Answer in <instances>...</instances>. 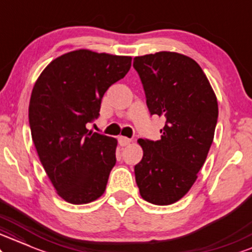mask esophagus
I'll return each instance as SVG.
<instances>
[{
    "mask_svg": "<svg viewBox=\"0 0 252 252\" xmlns=\"http://www.w3.org/2000/svg\"><path fill=\"white\" fill-rule=\"evenodd\" d=\"M118 141H119L120 146H127L128 144H131V139L126 138V137H119L118 138Z\"/></svg>",
    "mask_w": 252,
    "mask_h": 252,
    "instance_id": "1",
    "label": "esophagus"
}]
</instances>
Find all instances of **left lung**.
<instances>
[{
    "instance_id": "obj_1",
    "label": "left lung",
    "mask_w": 252,
    "mask_h": 252,
    "mask_svg": "<svg viewBox=\"0 0 252 252\" xmlns=\"http://www.w3.org/2000/svg\"><path fill=\"white\" fill-rule=\"evenodd\" d=\"M133 67L151 115L165 118L160 140H138L144 156L134 166L135 182L146 202L170 205L188 193L205 162L217 125V97L189 56L159 52L137 56Z\"/></svg>"
}]
</instances>
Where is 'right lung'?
Wrapping results in <instances>:
<instances>
[{
  "mask_svg": "<svg viewBox=\"0 0 252 252\" xmlns=\"http://www.w3.org/2000/svg\"><path fill=\"white\" fill-rule=\"evenodd\" d=\"M131 56L74 50L44 68L32 88L29 126L50 182L70 204H87L106 190L114 167L117 139L88 131L101 100L126 75Z\"/></svg>",
  "mask_w": 252,
  "mask_h": 252,
  "instance_id": "obj_1",
  "label": "right lung"
}]
</instances>
